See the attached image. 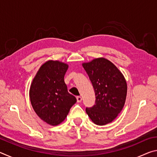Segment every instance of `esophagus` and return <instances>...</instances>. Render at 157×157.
Wrapping results in <instances>:
<instances>
[{"mask_svg":"<svg viewBox=\"0 0 157 157\" xmlns=\"http://www.w3.org/2000/svg\"><path fill=\"white\" fill-rule=\"evenodd\" d=\"M82 100V98L81 96H77V101H78V102H81Z\"/></svg>","mask_w":157,"mask_h":157,"instance_id":"34e87169","label":"esophagus"}]
</instances>
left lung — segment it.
Here are the masks:
<instances>
[{"instance_id": "8db88e82", "label": "left lung", "mask_w": 157, "mask_h": 157, "mask_svg": "<svg viewBox=\"0 0 157 157\" xmlns=\"http://www.w3.org/2000/svg\"><path fill=\"white\" fill-rule=\"evenodd\" d=\"M95 94V105L86 108V112L98 125L110 123L123 110L127 93V85L118 68L104 57L82 63Z\"/></svg>"}]
</instances>
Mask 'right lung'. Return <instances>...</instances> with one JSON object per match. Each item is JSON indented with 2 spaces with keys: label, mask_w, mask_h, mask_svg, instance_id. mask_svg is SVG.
I'll return each mask as SVG.
<instances>
[{
  "label": "right lung",
  "mask_w": 157,
  "mask_h": 157,
  "mask_svg": "<svg viewBox=\"0 0 157 157\" xmlns=\"http://www.w3.org/2000/svg\"><path fill=\"white\" fill-rule=\"evenodd\" d=\"M68 65L58 60L42 64L32 82L29 95L36 115L45 123L56 126L65 120L77 102L68 92L64 75Z\"/></svg>",
  "instance_id": "1"
}]
</instances>
